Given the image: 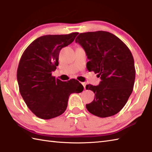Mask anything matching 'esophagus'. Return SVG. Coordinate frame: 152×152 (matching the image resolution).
Here are the masks:
<instances>
[{
	"mask_svg": "<svg viewBox=\"0 0 152 152\" xmlns=\"http://www.w3.org/2000/svg\"><path fill=\"white\" fill-rule=\"evenodd\" d=\"M82 84L83 85V88H84V89H86V83H85V82H82Z\"/></svg>",
	"mask_w": 152,
	"mask_h": 152,
	"instance_id": "esophagus-1",
	"label": "esophagus"
}]
</instances>
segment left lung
Returning <instances> with one entry per match:
<instances>
[{
    "label": "left lung",
    "instance_id": "1",
    "mask_svg": "<svg viewBox=\"0 0 152 152\" xmlns=\"http://www.w3.org/2000/svg\"><path fill=\"white\" fill-rule=\"evenodd\" d=\"M75 41L89 60L87 69L98 74L101 80L98 86H86V89L95 93L94 100L86 108L100 118L116 114L133 89L136 71L131 51L119 38L106 31L80 33Z\"/></svg>",
    "mask_w": 152,
    "mask_h": 152
}]
</instances>
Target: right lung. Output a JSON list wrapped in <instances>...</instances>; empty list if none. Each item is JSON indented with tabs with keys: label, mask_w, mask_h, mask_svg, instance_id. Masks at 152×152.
<instances>
[{
	"label": "right lung",
	"mask_w": 152,
	"mask_h": 152,
	"mask_svg": "<svg viewBox=\"0 0 152 152\" xmlns=\"http://www.w3.org/2000/svg\"><path fill=\"white\" fill-rule=\"evenodd\" d=\"M78 34L44 35L34 40L22 55L17 71L19 92L28 108L39 118L50 119L61 115L71 93L83 90L78 80L62 82L51 75L59 65L61 50Z\"/></svg>",
	"instance_id": "right-lung-1"
}]
</instances>
